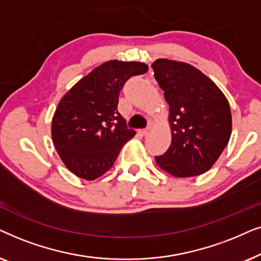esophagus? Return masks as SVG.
Here are the masks:
<instances>
[{
	"label": "esophagus",
	"mask_w": 261,
	"mask_h": 261,
	"mask_svg": "<svg viewBox=\"0 0 261 261\" xmlns=\"http://www.w3.org/2000/svg\"><path fill=\"white\" fill-rule=\"evenodd\" d=\"M150 126H148L147 128H143V130H138V135H141V136H145V135L149 134V131H150Z\"/></svg>",
	"instance_id": "1"
}]
</instances>
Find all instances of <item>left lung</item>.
I'll return each instance as SVG.
<instances>
[{"label": "left lung", "instance_id": "left-lung-1", "mask_svg": "<svg viewBox=\"0 0 261 261\" xmlns=\"http://www.w3.org/2000/svg\"><path fill=\"white\" fill-rule=\"evenodd\" d=\"M154 77L169 105L172 143L156 156L158 167L175 178L209 171L231 135L230 106L216 83L185 62L159 58Z\"/></svg>", "mask_w": 261, "mask_h": 261}]
</instances>
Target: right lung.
<instances>
[{
	"mask_svg": "<svg viewBox=\"0 0 261 261\" xmlns=\"http://www.w3.org/2000/svg\"><path fill=\"white\" fill-rule=\"evenodd\" d=\"M147 71L148 65L142 62L107 61L63 95L52 117L51 135L57 154L72 174L98 179L135 136L118 112V99L131 76Z\"/></svg>",
	"mask_w": 261,
	"mask_h": 261,
	"instance_id": "right-lung-1",
	"label": "right lung"
}]
</instances>
